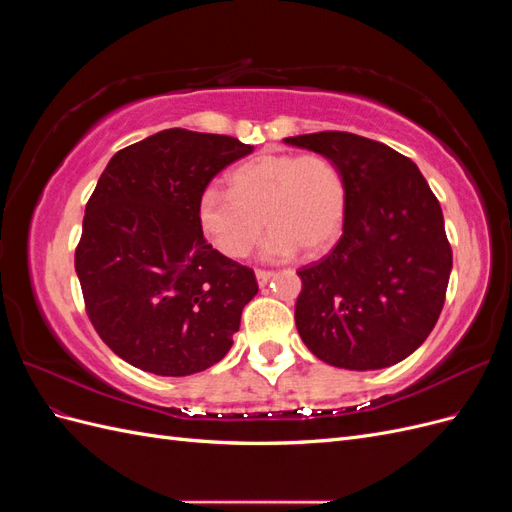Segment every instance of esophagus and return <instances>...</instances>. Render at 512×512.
Wrapping results in <instances>:
<instances>
[{"mask_svg":"<svg viewBox=\"0 0 512 512\" xmlns=\"http://www.w3.org/2000/svg\"><path fill=\"white\" fill-rule=\"evenodd\" d=\"M271 277H273V271H262V269L256 271V280H258L260 286H265L271 280Z\"/></svg>","mask_w":512,"mask_h":512,"instance_id":"obj_1","label":"esophagus"}]
</instances>
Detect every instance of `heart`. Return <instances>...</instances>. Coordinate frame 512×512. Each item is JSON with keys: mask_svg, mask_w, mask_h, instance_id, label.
<instances>
[{"mask_svg": "<svg viewBox=\"0 0 512 512\" xmlns=\"http://www.w3.org/2000/svg\"><path fill=\"white\" fill-rule=\"evenodd\" d=\"M346 213V185L337 166L318 153H265L237 166L228 192L209 188L200 196L198 220L211 243L228 258L252 252L262 220L271 228L265 258H290L327 250Z\"/></svg>", "mask_w": 512, "mask_h": 512, "instance_id": "heart-1", "label": "heart"}]
</instances>
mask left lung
<instances>
[{"label": "left lung", "instance_id": "obj_1", "mask_svg": "<svg viewBox=\"0 0 512 512\" xmlns=\"http://www.w3.org/2000/svg\"><path fill=\"white\" fill-rule=\"evenodd\" d=\"M284 143L329 158L346 185L342 239L297 271L303 344L342 369L404 361L436 327L453 269L438 198L410 158L371 138L316 132Z\"/></svg>", "mask_w": 512, "mask_h": 512}]
</instances>
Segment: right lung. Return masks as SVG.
Returning <instances> with one entry per match:
<instances>
[{
  "label": "right lung",
  "mask_w": 512,
  "mask_h": 512,
  "mask_svg": "<svg viewBox=\"0 0 512 512\" xmlns=\"http://www.w3.org/2000/svg\"><path fill=\"white\" fill-rule=\"evenodd\" d=\"M252 151L232 136L170 128L106 164L74 267L91 324L126 363L177 378L230 350L258 284L205 241L198 205L209 181Z\"/></svg>",
  "instance_id": "right-lung-1"
}]
</instances>
